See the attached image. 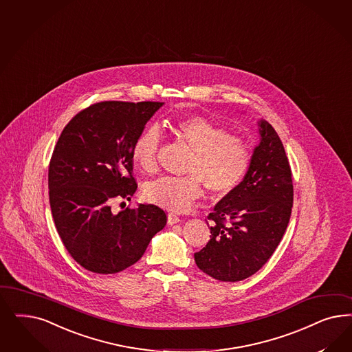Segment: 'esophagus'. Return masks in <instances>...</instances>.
<instances>
[{
    "mask_svg": "<svg viewBox=\"0 0 352 352\" xmlns=\"http://www.w3.org/2000/svg\"><path fill=\"white\" fill-rule=\"evenodd\" d=\"M180 221V217L177 215H175V214H168V224L172 226V224H176V223H179Z\"/></svg>",
    "mask_w": 352,
    "mask_h": 352,
    "instance_id": "esophagus-1",
    "label": "esophagus"
}]
</instances>
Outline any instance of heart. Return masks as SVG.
I'll list each match as a JSON object with an SVG mask.
<instances>
[{
  "label": "heart",
  "mask_w": 352,
  "mask_h": 352,
  "mask_svg": "<svg viewBox=\"0 0 352 352\" xmlns=\"http://www.w3.org/2000/svg\"><path fill=\"white\" fill-rule=\"evenodd\" d=\"M175 137L193 151L185 177H160L145 189L148 201L173 212L189 210L201 195L202 185L212 194H227L246 176L252 150L245 137L229 133L224 125L194 115L170 122ZM162 136L158 126L150 125L136 137L132 158L145 173L158 170Z\"/></svg>",
  "instance_id": "heart-1"
}]
</instances>
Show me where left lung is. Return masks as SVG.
<instances>
[{"label": "left lung", "mask_w": 352, "mask_h": 352, "mask_svg": "<svg viewBox=\"0 0 352 352\" xmlns=\"http://www.w3.org/2000/svg\"><path fill=\"white\" fill-rule=\"evenodd\" d=\"M261 144L237 188L207 216L210 241L194 254L201 271L219 281H242L258 272L284 237L293 208V179L283 141L259 122ZM208 224V221H207Z\"/></svg>", "instance_id": "8db88e82"}]
</instances>
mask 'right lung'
I'll use <instances>...</instances> for the list:
<instances>
[{
	"label": "right lung",
	"instance_id": "1",
	"mask_svg": "<svg viewBox=\"0 0 352 352\" xmlns=\"http://www.w3.org/2000/svg\"><path fill=\"white\" fill-rule=\"evenodd\" d=\"M162 102L93 103L63 128L49 163L52 215L68 254L91 272L111 274L141 259L167 223L155 204L113 214V199L137 189L132 145Z\"/></svg>",
	"mask_w": 352,
	"mask_h": 352
}]
</instances>
